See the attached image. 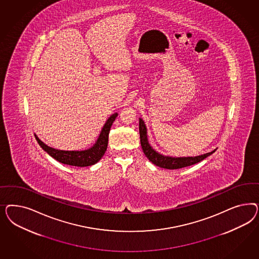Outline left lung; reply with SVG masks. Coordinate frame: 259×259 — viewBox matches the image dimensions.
<instances>
[{"mask_svg":"<svg viewBox=\"0 0 259 259\" xmlns=\"http://www.w3.org/2000/svg\"><path fill=\"white\" fill-rule=\"evenodd\" d=\"M140 136H141V148L144 155L153 164L157 165L158 167L164 168V169L175 170V169H181L183 167L196 164L197 162L203 160L204 158L212 155V153H214L217 150L214 149L210 153H206L204 155L197 156V157H172L163 156L151 147L147 139V129L144 124V121L141 118H140Z\"/></svg>","mask_w":259,"mask_h":259,"instance_id":"left-lung-1","label":"left lung"}]
</instances>
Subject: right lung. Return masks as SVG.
<instances>
[{
    "label": "right lung",
    "instance_id": "1",
    "mask_svg": "<svg viewBox=\"0 0 259 259\" xmlns=\"http://www.w3.org/2000/svg\"><path fill=\"white\" fill-rule=\"evenodd\" d=\"M117 117H118L117 113L110 116L104 126L102 127L101 134L94 145L91 148L83 150V151H63V150L54 149L45 144L36 135H35V138L38 141L39 146L45 150L48 155L54 157L59 162H62L63 164L78 166V167L91 166L97 163L103 157L105 151L107 149L110 128Z\"/></svg>",
    "mask_w": 259,
    "mask_h": 259
}]
</instances>
